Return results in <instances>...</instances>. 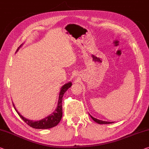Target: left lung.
I'll return each instance as SVG.
<instances>
[{
	"instance_id": "8db88e82",
	"label": "left lung",
	"mask_w": 149,
	"mask_h": 149,
	"mask_svg": "<svg viewBox=\"0 0 149 149\" xmlns=\"http://www.w3.org/2000/svg\"><path fill=\"white\" fill-rule=\"evenodd\" d=\"M90 116H91V117L92 118V119H93L94 121H95L96 123H98V124H111V123H112L111 122H107V121H103V120H98V119H97V118H94L93 116H92L91 115H90Z\"/></svg>"
}]
</instances>
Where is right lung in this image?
<instances>
[{
    "label": "right lung",
    "instance_id": "1",
    "mask_svg": "<svg viewBox=\"0 0 149 149\" xmlns=\"http://www.w3.org/2000/svg\"><path fill=\"white\" fill-rule=\"evenodd\" d=\"M22 45L20 46V47L18 48L17 51L20 49V47H21ZM72 86V82H69L68 83H66L65 84L62 86L61 89L60 94H59V97H58V105H57V107L55 111H54L53 113L50 114L47 117L43 118L42 120H37V121H33L27 119V118H24V116H22L21 114H20L17 109H16L15 105L13 104V107L15 108V111H17V113L19 114L20 118L23 120L25 123H26L27 125H29L30 127L32 128H34V129H51L54 127H55L58 124L59 122H60L62 116H63V107H62V101H63V97L64 94L65 93L66 91H67L68 88H69L70 86Z\"/></svg>",
    "mask_w": 149,
    "mask_h": 149
}]
</instances>
